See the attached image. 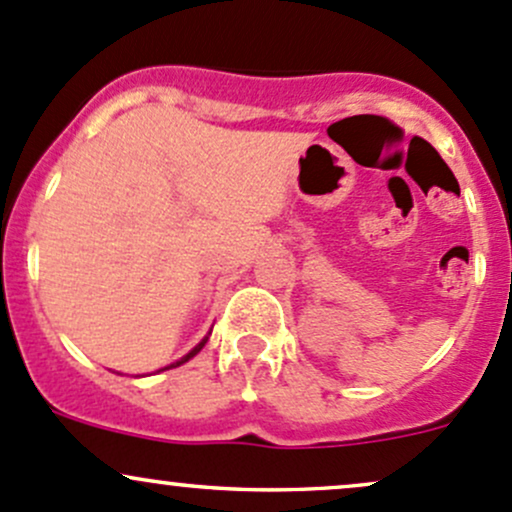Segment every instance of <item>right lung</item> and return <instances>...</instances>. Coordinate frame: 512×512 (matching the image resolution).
Masks as SVG:
<instances>
[{"mask_svg": "<svg viewBox=\"0 0 512 512\" xmlns=\"http://www.w3.org/2000/svg\"><path fill=\"white\" fill-rule=\"evenodd\" d=\"M206 340H209V338H204V340H201L199 342V345H196L194 347V350L192 352H187V355H184L182 359H177V362H174V364H170V367H165V369H172V367H179V364H184V362H189V359H192L194 355H199V352H201V347H204L206 345ZM165 369H162V372H165Z\"/></svg>", "mask_w": 512, "mask_h": 512, "instance_id": "add662e5", "label": "right lung"}]
</instances>
